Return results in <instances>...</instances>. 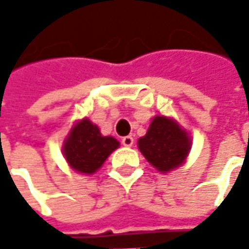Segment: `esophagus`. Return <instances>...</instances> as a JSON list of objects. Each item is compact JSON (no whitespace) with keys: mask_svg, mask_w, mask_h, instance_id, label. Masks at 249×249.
I'll use <instances>...</instances> for the list:
<instances>
[{"mask_svg":"<svg viewBox=\"0 0 249 249\" xmlns=\"http://www.w3.org/2000/svg\"><path fill=\"white\" fill-rule=\"evenodd\" d=\"M133 142H134V140L131 136H126V137H123L122 139V144L124 145V147H131L133 145Z\"/></svg>","mask_w":249,"mask_h":249,"instance_id":"obj_1","label":"esophagus"}]
</instances>
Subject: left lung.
Listing matches in <instances>:
<instances>
[{
  "mask_svg": "<svg viewBox=\"0 0 249 249\" xmlns=\"http://www.w3.org/2000/svg\"><path fill=\"white\" fill-rule=\"evenodd\" d=\"M137 144L144 158L160 173L181 166L191 149V139L186 130L166 116H155L147 134Z\"/></svg>",
  "mask_w": 249,
  "mask_h": 249,
  "instance_id": "left-lung-1",
  "label": "left lung"
}]
</instances>
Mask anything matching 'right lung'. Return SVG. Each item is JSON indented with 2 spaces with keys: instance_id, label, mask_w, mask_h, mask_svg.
<instances>
[{
  "instance_id": "obj_1",
  "label": "right lung",
  "mask_w": 249,
  "mask_h": 249,
  "mask_svg": "<svg viewBox=\"0 0 249 249\" xmlns=\"http://www.w3.org/2000/svg\"><path fill=\"white\" fill-rule=\"evenodd\" d=\"M118 147V140L102 136L98 126L84 118L73 126L63 141L62 152L74 172L92 175Z\"/></svg>"
}]
</instances>
